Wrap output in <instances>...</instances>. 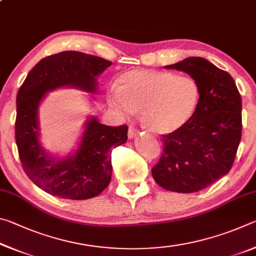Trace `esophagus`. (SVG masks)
I'll return each instance as SVG.
<instances>
[{"instance_id": "1", "label": "esophagus", "mask_w": 256, "mask_h": 256, "mask_svg": "<svg viewBox=\"0 0 256 256\" xmlns=\"http://www.w3.org/2000/svg\"><path fill=\"white\" fill-rule=\"evenodd\" d=\"M138 136V130L134 128H128V138H133Z\"/></svg>"}]
</instances>
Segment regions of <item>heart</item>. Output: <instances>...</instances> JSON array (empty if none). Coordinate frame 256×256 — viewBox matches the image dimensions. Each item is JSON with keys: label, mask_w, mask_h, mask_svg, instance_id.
Listing matches in <instances>:
<instances>
[{"label": "heart", "mask_w": 256, "mask_h": 256, "mask_svg": "<svg viewBox=\"0 0 256 256\" xmlns=\"http://www.w3.org/2000/svg\"><path fill=\"white\" fill-rule=\"evenodd\" d=\"M200 98L196 81L172 72L131 70L118 79L108 105L124 118L141 110L142 122L159 136L178 131L192 118Z\"/></svg>", "instance_id": "b5f03b06"}]
</instances>
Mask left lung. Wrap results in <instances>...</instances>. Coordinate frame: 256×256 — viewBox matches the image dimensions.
Returning <instances> with one entry per match:
<instances>
[{
    "instance_id": "8db88e82",
    "label": "left lung",
    "mask_w": 256,
    "mask_h": 256,
    "mask_svg": "<svg viewBox=\"0 0 256 256\" xmlns=\"http://www.w3.org/2000/svg\"><path fill=\"white\" fill-rule=\"evenodd\" d=\"M164 68L188 73L196 81L200 98L192 118L164 136L162 156L151 172L164 190L198 192L230 170L242 138V98L230 74L203 58Z\"/></svg>"
}]
</instances>
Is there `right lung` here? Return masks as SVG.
Listing matches in <instances>:
<instances>
[{"label": "right lung", "mask_w": 256, "mask_h": 256, "mask_svg": "<svg viewBox=\"0 0 256 256\" xmlns=\"http://www.w3.org/2000/svg\"><path fill=\"white\" fill-rule=\"evenodd\" d=\"M112 66L98 56L68 50L34 66L16 94V142L26 174L54 196L86 200L105 190L112 177V150L128 140V126H107L89 116L76 151L56 157L42 148L38 110L47 94L60 88L98 92L97 78Z\"/></svg>", "instance_id": "1"}]
</instances>
